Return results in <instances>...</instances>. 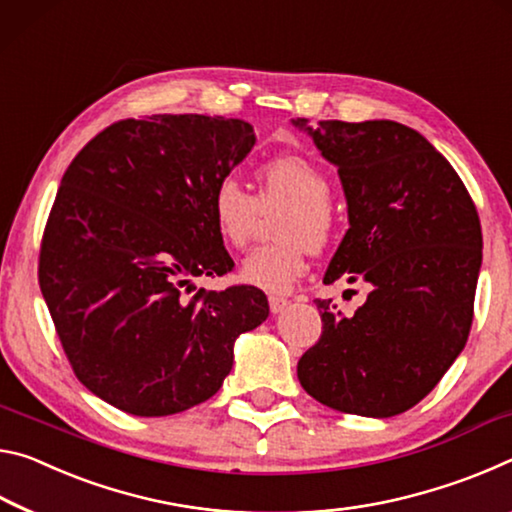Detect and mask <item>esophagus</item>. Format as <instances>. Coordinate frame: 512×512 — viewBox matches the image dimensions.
<instances>
[{"instance_id": "34e87169", "label": "esophagus", "mask_w": 512, "mask_h": 512, "mask_svg": "<svg viewBox=\"0 0 512 512\" xmlns=\"http://www.w3.org/2000/svg\"><path fill=\"white\" fill-rule=\"evenodd\" d=\"M286 306H288L286 297H270V311L272 313H281Z\"/></svg>"}]
</instances>
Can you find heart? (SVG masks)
<instances>
[{
  "label": "heart",
  "instance_id": "heart-1",
  "mask_svg": "<svg viewBox=\"0 0 512 512\" xmlns=\"http://www.w3.org/2000/svg\"><path fill=\"white\" fill-rule=\"evenodd\" d=\"M256 197L233 177L215 183L211 217L217 236L233 249L245 247L258 217L283 208L274 222L279 242L251 249L242 258L238 276L251 288L286 295L304 276L308 251L329 245L335 231L331 179L311 158L283 154L256 170Z\"/></svg>",
  "mask_w": 512,
  "mask_h": 512
}]
</instances>
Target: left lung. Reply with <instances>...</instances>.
<instances>
[{"mask_svg":"<svg viewBox=\"0 0 512 512\" xmlns=\"http://www.w3.org/2000/svg\"><path fill=\"white\" fill-rule=\"evenodd\" d=\"M292 124L338 167L349 229L324 283L370 286L342 315L315 299L322 335L299 358L308 395L340 413L392 417L429 395L463 351L483 236L454 167L422 133L392 120Z\"/></svg>","mask_w":512,"mask_h":512,"instance_id":"obj_1","label":"left lung"}]
</instances>
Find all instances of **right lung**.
Wrapping results in <instances>:
<instances>
[{"label": "right lung", "mask_w": 512, "mask_h": 512, "mask_svg": "<svg viewBox=\"0 0 512 512\" xmlns=\"http://www.w3.org/2000/svg\"><path fill=\"white\" fill-rule=\"evenodd\" d=\"M256 142L245 120L152 115L97 133L67 167L38 281L77 379L106 404L163 417L211 399L240 333L270 315L258 288H199L233 270L215 183Z\"/></svg>", "instance_id": "obj_1"}]
</instances>
